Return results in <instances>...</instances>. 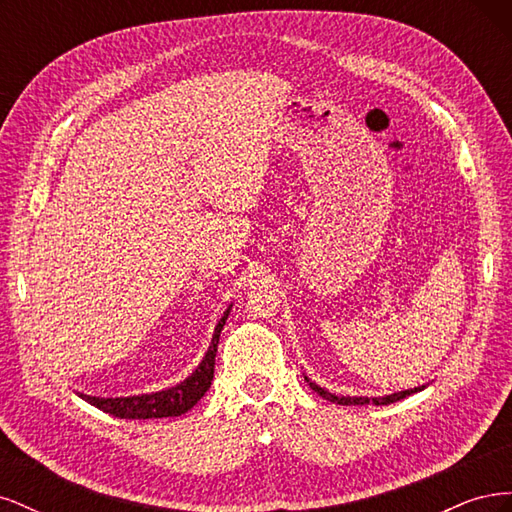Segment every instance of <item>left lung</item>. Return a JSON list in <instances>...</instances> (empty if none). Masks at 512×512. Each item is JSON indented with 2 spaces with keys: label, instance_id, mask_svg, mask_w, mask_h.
I'll return each mask as SVG.
<instances>
[{
  "label": "left lung",
  "instance_id": "1",
  "mask_svg": "<svg viewBox=\"0 0 512 512\" xmlns=\"http://www.w3.org/2000/svg\"><path fill=\"white\" fill-rule=\"evenodd\" d=\"M305 380L309 382V386H312V391H316L320 397H324V399H329V401H333V404H339V406H365V404H374V406H389V404H393V401H399V399H404V397H408V395H412V393H418V391H423L427 384H423V386H414V389H406V391H397V393H391V395H382V397H350V395H335V393H331V391H327V389H322V386H318L316 382H312L309 380L307 376H305Z\"/></svg>",
  "mask_w": 512,
  "mask_h": 512
}]
</instances>
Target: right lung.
Segmentation results:
<instances>
[{
	"mask_svg": "<svg viewBox=\"0 0 512 512\" xmlns=\"http://www.w3.org/2000/svg\"><path fill=\"white\" fill-rule=\"evenodd\" d=\"M230 307L215 324V331L211 337V344L203 356V361L192 374L183 382L170 386V389L156 391V393H143V395H130V397H94L85 393H76L87 404L96 406L98 410L113 414L117 418H166V416H181L188 410H192L200 397H203L213 380V367H215V352H218L220 333L226 324V318L230 314Z\"/></svg>",
	"mask_w": 512,
	"mask_h": 512,
	"instance_id": "1",
	"label": "right lung"
}]
</instances>
